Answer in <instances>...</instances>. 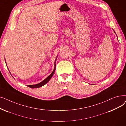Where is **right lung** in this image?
<instances>
[{"instance_id": "right-lung-1", "label": "right lung", "mask_w": 126, "mask_h": 126, "mask_svg": "<svg viewBox=\"0 0 126 126\" xmlns=\"http://www.w3.org/2000/svg\"><path fill=\"white\" fill-rule=\"evenodd\" d=\"M55 70H56V64H55V63H54V69L53 70V72L44 80H43V81L41 82L38 83V84H34V85H27V86H28V87H30V88H32V89H35V88H38V87H41V86H42L43 85H44L51 78V77L53 75V74H54V72H55Z\"/></svg>"}]
</instances>
